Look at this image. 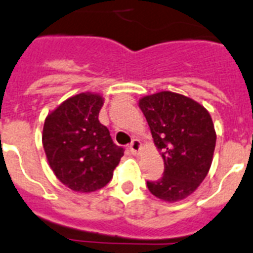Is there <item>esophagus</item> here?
I'll use <instances>...</instances> for the list:
<instances>
[{"mask_svg": "<svg viewBox=\"0 0 253 253\" xmlns=\"http://www.w3.org/2000/svg\"><path fill=\"white\" fill-rule=\"evenodd\" d=\"M129 148H130V151L134 153V155H139V152H141V148H142L141 141H139V139H133V142L130 143Z\"/></svg>", "mask_w": 253, "mask_h": 253, "instance_id": "esophagus-1", "label": "esophagus"}]
</instances>
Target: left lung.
Wrapping results in <instances>:
<instances>
[{"label": "left lung", "mask_w": 253, "mask_h": 253, "mask_svg": "<svg viewBox=\"0 0 253 253\" xmlns=\"http://www.w3.org/2000/svg\"><path fill=\"white\" fill-rule=\"evenodd\" d=\"M153 143L164 160L163 178L147 182L155 197L178 202L189 197L206 178L212 164L216 131L210 112L197 101L163 90L138 101Z\"/></svg>", "instance_id": "obj_1"}]
</instances>
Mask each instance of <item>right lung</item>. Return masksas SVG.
Here are the masks:
<instances>
[{
	"label": "right lung",
	"mask_w": 253,
	"mask_h": 253,
	"mask_svg": "<svg viewBox=\"0 0 253 253\" xmlns=\"http://www.w3.org/2000/svg\"><path fill=\"white\" fill-rule=\"evenodd\" d=\"M103 102L102 94L82 92L60 103L44 120L42 143L48 165L71 191L103 188L124 155L98 120Z\"/></svg>",
	"instance_id": "add662e5"
}]
</instances>
